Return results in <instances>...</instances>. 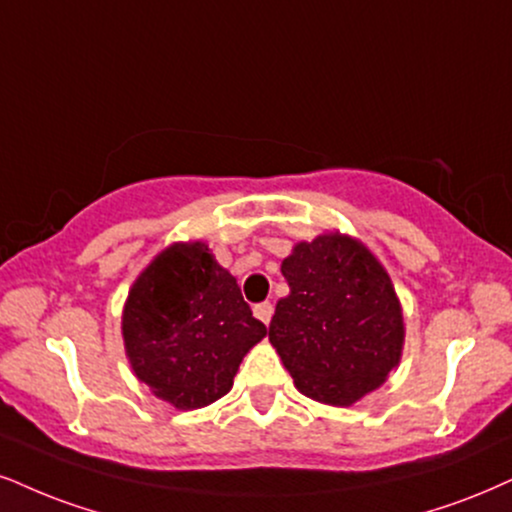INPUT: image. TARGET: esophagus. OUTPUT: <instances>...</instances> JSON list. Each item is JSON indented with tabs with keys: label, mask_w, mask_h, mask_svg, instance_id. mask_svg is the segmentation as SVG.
Returning <instances> with one entry per match:
<instances>
[{
	"label": "esophagus",
	"mask_w": 512,
	"mask_h": 512,
	"mask_svg": "<svg viewBox=\"0 0 512 512\" xmlns=\"http://www.w3.org/2000/svg\"><path fill=\"white\" fill-rule=\"evenodd\" d=\"M273 313H275V308H273V304H270V301H263V304H258V306H254V315L258 320H261V323H270V318H273Z\"/></svg>",
	"instance_id": "34e87169"
}]
</instances>
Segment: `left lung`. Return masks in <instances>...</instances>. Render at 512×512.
I'll return each mask as SVG.
<instances>
[{"mask_svg": "<svg viewBox=\"0 0 512 512\" xmlns=\"http://www.w3.org/2000/svg\"><path fill=\"white\" fill-rule=\"evenodd\" d=\"M289 294L277 301L270 344L296 389L351 406L401 361L403 313L382 263L358 239L327 232L282 261Z\"/></svg>", "mask_w": 512, "mask_h": 512, "instance_id": "obj_1", "label": "left lung"}]
</instances>
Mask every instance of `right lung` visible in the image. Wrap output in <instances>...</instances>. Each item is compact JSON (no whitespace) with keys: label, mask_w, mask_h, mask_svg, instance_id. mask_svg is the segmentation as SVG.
<instances>
[{"label":"right lung","mask_w":512,"mask_h":512,"mask_svg":"<svg viewBox=\"0 0 512 512\" xmlns=\"http://www.w3.org/2000/svg\"><path fill=\"white\" fill-rule=\"evenodd\" d=\"M266 337L237 280L204 242L170 244L130 287L123 342L132 372L180 410L232 389L239 363Z\"/></svg>","instance_id":"right-lung-1"}]
</instances>
